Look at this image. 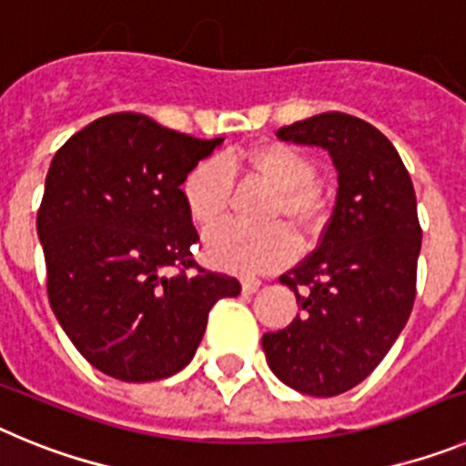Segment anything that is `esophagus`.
Listing matches in <instances>:
<instances>
[{
    "instance_id": "esophagus-1",
    "label": "esophagus",
    "mask_w": 466,
    "mask_h": 466,
    "mask_svg": "<svg viewBox=\"0 0 466 466\" xmlns=\"http://www.w3.org/2000/svg\"><path fill=\"white\" fill-rule=\"evenodd\" d=\"M258 287H261V279L258 278H242V291L245 294H254Z\"/></svg>"
}]
</instances>
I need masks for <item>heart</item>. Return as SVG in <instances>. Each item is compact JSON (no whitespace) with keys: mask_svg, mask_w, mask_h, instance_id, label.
I'll list each match as a JSON object with an SVG mask.
<instances>
[{"mask_svg":"<svg viewBox=\"0 0 466 466\" xmlns=\"http://www.w3.org/2000/svg\"><path fill=\"white\" fill-rule=\"evenodd\" d=\"M254 172L273 188L261 219L268 226L245 228L221 224L205 236V258L230 273H258L289 261L294 245L287 226L299 240L317 233L322 221V198L315 187V163L306 154L282 142L258 144L254 149L226 158H205L188 170L182 182V200L198 228H209L224 219L236 170Z\"/></svg>","mask_w":466,"mask_h":466,"instance_id":"b5f03b06","label":"heart"}]
</instances>
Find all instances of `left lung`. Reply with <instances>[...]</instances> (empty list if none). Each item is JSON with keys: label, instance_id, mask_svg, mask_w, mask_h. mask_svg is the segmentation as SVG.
<instances>
[{"label": "left lung", "instance_id": "left-lung-1", "mask_svg": "<svg viewBox=\"0 0 466 466\" xmlns=\"http://www.w3.org/2000/svg\"><path fill=\"white\" fill-rule=\"evenodd\" d=\"M278 137L327 149L339 191L315 252L279 278L300 312L263 333V352L291 390L336 397L380 364L413 310L422 245L413 182L392 142L350 114L324 111Z\"/></svg>", "mask_w": 466, "mask_h": 466}]
</instances>
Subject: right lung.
I'll list each match as a JSON object with an SVG mask.
<instances>
[{"label":"right lung","instance_id":"add662e5","mask_svg":"<svg viewBox=\"0 0 466 466\" xmlns=\"http://www.w3.org/2000/svg\"><path fill=\"white\" fill-rule=\"evenodd\" d=\"M221 142L121 111L53 156L36 212L48 303L97 371L126 382L182 371L214 303L240 294L236 278L196 263L182 200L184 177Z\"/></svg>","mask_w":466,"mask_h":466}]
</instances>
